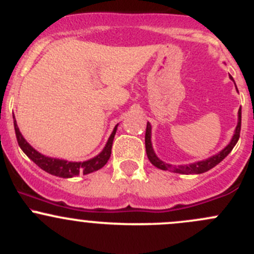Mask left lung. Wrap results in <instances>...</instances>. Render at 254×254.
Listing matches in <instances>:
<instances>
[{
    "label": "left lung",
    "mask_w": 254,
    "mask_h": 254,
    "mask_svg": "<svg viewBox=\"0 0 254 254\" xmlns=\"http://www.w3.org/2000/svg\"><path fill=\"white\" fill-rule=\"evenodd\" d=\"M232 78V77H231ZM240 131H241V108L238 111V124L236 127V131H235L234 137H232L231 142L221 151L217 155L212 156V157L207 158L205 161H199V162L191 163V165H186V166H176L168 165V163H165L163 161H161L157 156L155 155L152 150V145H151V125H146V134H145V146H146V153H147V157L150 160V162L152 163L153 166H156L157 168L163 171H171V172L176 173H184V175H199V173H204L206 171L211 170L212 167H215L216 165H219L227 155L232 151V148L235 147L238 139H240Z\"/></svg>",
    "instance_id": "left-lung-1"
}]
</instances>
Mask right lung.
<instances>
[{"instance_id":"right-lung-1","label":"right lung","mask_w":254,"mask_h":254,"mask_svg":"<svg viewBox=\"0 0 254 254\" xmlns=\"http://www.w3.org/2000/svg\"><path fill=\"white\" fill-rule=\"evenodd\" d=\"M14 130H16V136L19 147L22 148L23 152H24L35 165H38L42 170L50 173V175H54L56 177H63V178H71V177L77 176L79 173L88 175V173L94 172V171L101 170V168L108 162L112 153L113 140H114L117 127L113 130L111 137H109L104 150L102 151L98 156H96V157L92 158V160L84 161V162H68V161L47 157V156L42 155V153H39L38 151H35L29 143L25 141L24 137L20 134L19 129H18L16 120H14Z\"/></svg>"}]
</instances>
